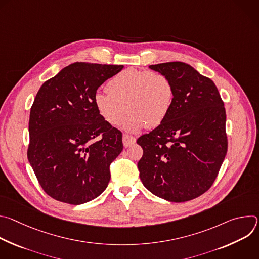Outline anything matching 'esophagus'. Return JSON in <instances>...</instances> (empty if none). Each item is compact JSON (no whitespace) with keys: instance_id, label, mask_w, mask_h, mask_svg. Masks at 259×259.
<instances>
[{"instance_id":"1","label":"esophagus","mask_w":259,"mask_h":259,"mask_svg":"<svg viewBox=\"0 0 259 259\" xmlns=\"http://www.w3.org/2000/svg\"><path fill=\"white\" fill-rule=\"evenodd\" d=\"M136 141V138L133 137V136H130V135H127V134H124L123 135V144L125 147H128L130 145H132L133 143H135Z\"/></svg>"}]
</instances>
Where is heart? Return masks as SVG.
Returning a JSON list of instances; mask_svg holds the SVG:
<instances>
[{
    "mask_svg": "<svg viewBox=\"0 0 259 259\" xmlns=\"http://www.w3.org/2000/svg\"><path fill=\"white\" fill-rule=\"evenodd\" d=\"M106 90L94 95L97 113L110 126H118L127 110L124 128L131 132L159 126L169 114L174 97L173 85L164 73L134 67L119 72Z\"/></svg>",
    "mask_w": 259,
    "mask_h": 259,
    "instance_id": "b5f03b06",
    "label": "heart"
}]
</instances>
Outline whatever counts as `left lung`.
Listing matches in <instances>:
<instances>
[{
	"mask_svg": "<svg viewBox=\"0 0 259 259\" xmlns=\"http://www.w3.org/2000/svg\"><path fill=\"white\" fill-rule=\"evenodd\" d=\"M173 85L174 97L165 120L137 139L143 155L137 166L143 186L175 203L207 192L228 151L226 108L207 77L180 61L150 65Z\"/></svg>",
	"mask_w": 259,
	"mask_h": 259,
	"instance_id": "8db88e82",
	"label": "left lung"
}]
</instances>
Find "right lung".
Listing matches in <instances>:
<instances>
[{"label":"right lung","mask_w":259,"mask_h":259,"mask_svg":"<svg viewBox=\"0 0 259 259\" xmlns=\"http://www.w3.org/2000/svg\"><path fill=\"white\" fill-rule=\"evenodd\" d=\"M123 67L71 63L36 93L27 159L40 186L54 200L80 205L106 189L109 165L123 151L122 133L99 116L94 95Z\"/></svg>","instance_id":"add662e5"}]
</instances>
